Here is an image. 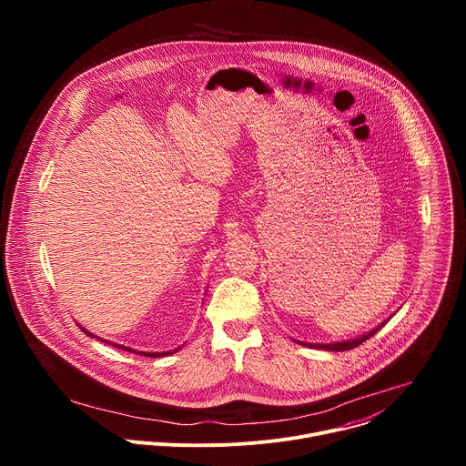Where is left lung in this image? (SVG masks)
Here are the masks:
<instances>
[{
  "label": "left lung",
  "instance_id": "left-lung-1",
  "mask_svg": "<svg viewBox=\"0 0 466 466\" xmlns=\"http://www.w3.org/2000/svg\"><path fill=\"white\" fill-rule=\"evenodd\" d=\"M390 319V317H389ZM387 319V320H389ZM387 320H383L381 324H378L376 328H372L370 331H367V334H363V336H360V338H356V339H349V341H336V343H304V341H295V343H299V345H304V347H309V349H320V350H329V352H343V350H352V349H356V347H360L361 343H365L367 339H370L378 329H381L385 324H387Z\"/></svg>",
  "mask_w": 466,
  "mask_h": 466
}]
</instances>
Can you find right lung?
<instances>
[{
    "label": "right lung",
    "instance_id": "right-lung-1",
    "mask_svg": "<svg viewBox=\"0 0 466 466\" xmlns=\"http://www.w3.org/2000/svg\"><path fill=\"white\" fill-rule=\"evenodd\" d=\"M81 329L85 331V334H88L90 338H97V336H94V334H90L88 329H85L83 326H81ZM97 339H101V338H97ZM103 343H108V345H114V347H117V349H121V350H127V352H137V354H142V356H147V358H164V356H169V354H175L178 349H182V347H178V349H175V350H167V352H138V350H132V349H128V347H123V345H117V343H110V341H106V339H101Z\"/></svg>",
    "mask_w": 466,
    "mask_h": 466
}]
</instances>
